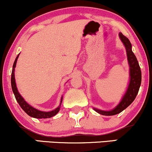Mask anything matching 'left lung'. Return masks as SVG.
Returning <instances> with one entry per match:
<instances>
[{"instance_id": "8db88e82", "label": "left lung", "mask_w": 152, "mask_h": 152, "mask_svg": "<svg viewBox=\"0 0 152 152\" xmlns=\"http://www.w3.org/2000/svg\"><path fill=\"white\" fill-rule=\"evenodd\" d=\"M119 35H120V38L121 39L124 45L125 46L126 51H127V59H128L129 67H130V69H129L130 70V81H129V84L127 92L122 98L121 102L119 103V105L115 108L110 111H103L94 108L97 113L103 115H117L121 113L125 108H127L134 100L139 92L141 82H142L141 69L137 59L134 53L132 51V45L130 42H129L128 38L122 34V32H120Z\"/></svg>"}]
</instances>
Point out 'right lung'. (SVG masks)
Returning <instances> with one entry per match:
<instances>
[{
    "mask_svg": "<svg viewBox=\"0 0 152 152\" xmlns=\"http://www.w3.org/2000/svg\"><path fill=\"white\" fill-rule=\"evenodd\" d=\"M18 56H19V54L17 56V57H16L15 60L14 61L13 66H12V74H11L12 90L15 95V97L16 100H17L18 103H19V105L22 107V109H23V110L25 111L27 115H30V117H32V118L42 119V118H52L53 116H54L55 115L57 114L58 111H59L60 107H58L57 108L54 110L50 111V112H43V111L38 110L34 108V107H32V106H30L28 103H27L25 101V100L23 98V97H22L20 95L19 93H18L17 87H16L15 81V74H14L16 62H17ZM61 101H62V98L61 100Z\"/></svg>",
    "mask_w": 152,
    "mask_h": 152,
    "instance_id": "right-lung-1",
    "label": "right lung"
}]
</instances>
